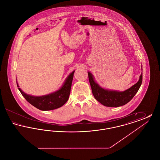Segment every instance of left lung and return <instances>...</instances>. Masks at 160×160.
Here are the masks:
<instances>
[{"instance_id":"left-lung-1","label":"left lung","mask_w":160,"mask_h":160,"mask_svg":"<svg viewBox=\"0 0 160 160\" xmlns=\"http://www.w3.org/2000/svg\"><path fill=\"white\" fill-rule=\"evenodd\" d=\"M88 76L92 93L95 98L104 106L111 107L122 106L132 99L142 84L143 78L142 72L137 83L125 91L119 92L102 88L95 82L94 77L90 72H88Z\"/></svg>"}]
</instances>
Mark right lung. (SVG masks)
<instances>
[{"mask_svg": "<svg viewBox=\"0 0 160 160\" xmlns=\"http://www.w3.org/2000/svg\"><path fill=\"white\" fill-rule=\"evenodd\" d=\"M74 71H72L69 75L62 86L58 91L46 95L37 97L28 95L22 91L17 82V84L22 95L32 106L43 111L52 110L61 107L67 102L70 94Z\"/></svg>", "mask_w": 160, "mask_h": 160, "instance_id": "obj_1", "label": "right lung"}]
</instances>
